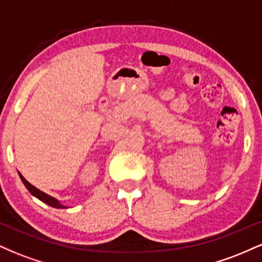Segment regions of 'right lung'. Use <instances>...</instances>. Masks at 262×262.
I'll list each match as a JSON object with an SVG mask.
<instances>
[{
    "label": "right lung",
    "mask_w": 262,
    "mask_h": 262,
    "mask_svg": "<svg viewBox=\"0 0 262 262\" xmlns=\"http://www.w3.org/2000/svg\"><path fill=\"white\" fill-rule=\"evenodd\" d=\"M19 177H20V180H22V182L25 183V186L27 187V189H28V191L31 192L33 196L37 197L38 200H40L41 202L47 203L48 206L54 207V208H68V207L62 206V204L60 203L59 201L56 200V198H54V197H52V196H49V194L44 193L43 191H40V189H38L37 187H34V186L31 185V183L27 181V180H26L25 177H23L22 175H20V173H19Z\"/></svg>",
    "instance_id": "add662e5"
}]
</instances>
